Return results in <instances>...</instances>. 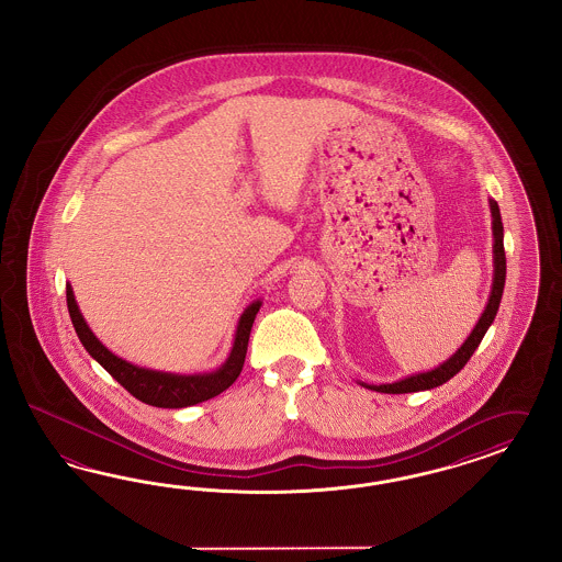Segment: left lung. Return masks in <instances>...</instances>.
<instances>
[{"mask_svg":"<svg viewBox=\"0 0 562 562\" xmlns=\"http://www.w3.org/2000/svg\"><path fill=\"white\" fill-rule=\"evenodd\" d=\"M491 202V214H493V254H494V278L493 290H491V299L488 305L484 308L482 317L477 319L476 327L472 329V334L468 336V340L461 344L460 350L451 358H447L442 364L432 371L426 373L409 374L402 381L395 383H383V385H369V383H360L367 390H373L379 393H412L425 392L439 387L442 383H447L451 376L460 373L461 369L468 364V360L476 352L480 341L484 338V334L488 331V327L496 317V311L503 299V289H505V278H507V259H505V247H503V221H501V210L494 200Z\"/></svg>","mask_w":562,"mask_h":562,"instance_id":"1","label":"left lung"}]
</instances>
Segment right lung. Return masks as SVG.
I'll return each mask as SVG.
<instances>
[{
  "label": "right lung",
  "mask_w": 562,
  "mask_h": 562,
  "mask_svg": "<svg viewBox=\"0 0 562 562\" xmlns=\"http://www.w3.org/2000/svg\"><path fill=\"white\" fill-rule=\"evenodd\" d=\"M66 299H68L71 324H74V329L82 341L86 352L94 358L115 381H120L121 385L139 402H144L148 406H156V408H188V406L205 402L224 390H228L243 371L249 334H251V327L256 322L257 311L261 306V301H256L243 311V315L238 319L237 331H235L233 350L224 360L221 369H216L214 373L175 374L142 369L123 358L115 357L109 348L102 346L99 338L92 334V329L86 325L85 317L74 299V290L69 284L66 286Z\"/></svg>",
  "instance_id": "add662e5"
}]
</instances>
